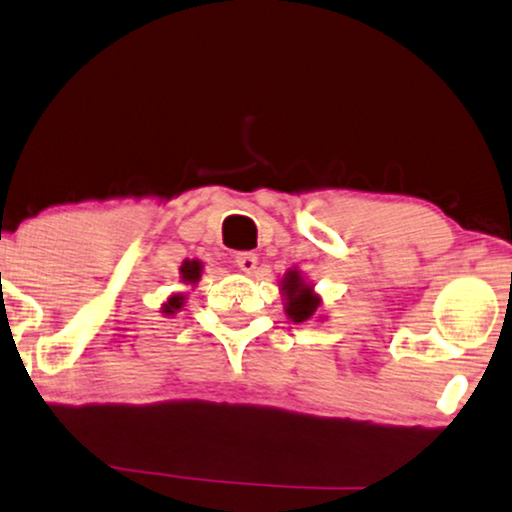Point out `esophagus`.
I'll list each match as a JSON object with an SVG mask.
<instances>
[{
    "label": "esophagus",
    "instance_id": "obj_1",
    "mask_svg": "<svg viewBox=\"0 0 512 512\" xmlns=\"http://www.w3.org/2000/svg\"><path fill=\"white\" fill-rule=\"evenodd\" d=\"M234 262H236L238 269L245 271V274H252V271L257 269V255H255V252H236Z\"/></svg>",
    "mask_w": 512,
    "mask_h": 512
}]
</instances>
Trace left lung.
<instances>
[{"label": "left lung", "mask_w": 512, "mask_h": 512, "mask_svg": "<svg viewBox=\"0 0 512 512\" xmlns=\"http://www.w3.org/2000/svg\"><path fill=\"white\" fill-rule=\"evenodd\" d=\"M285 290V313L292 323H304L309 320L320 306V297L313 292L311 285L304 283L299 271H288L283 278Z\"/></svg>", "instance_id": "left-lung-1"}]
</instances>
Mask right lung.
I'll use <instances>...</instances> for the list:
<instances>
[{"instance_id": "right-lung-1", "label": "right lung", "mask_w": 512, "mask_h": 512, "mask_svg": "<svg viewBox=\"0 0 512 512\" xmlns=\"http://www.w3.org/2000/svg\"><path fill=\"white\" fill-rule=\"evenodd\" d=\"M201 271H203V264L199 260H187L180 267L182 281H185V283H196L201 278ZM182 302H185V295H173L166 304H163L161 311L166 313V316H170V313H175L177 309H182Z\"/></svg>"}]
</instances>
